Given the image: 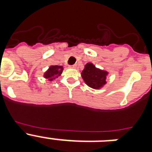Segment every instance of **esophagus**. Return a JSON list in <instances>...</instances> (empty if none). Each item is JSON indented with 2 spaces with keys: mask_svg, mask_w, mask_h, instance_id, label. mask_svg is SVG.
Wrapping results in <instances>:
<instances>
[{
  "mask_svg": "<svg viewBox=\"0 0 152 152\" xmlns=\"http://www.w3.org/2000/svg\"><path fill=\"white\" fill-rule=\"evenodd\" d=\"M76 64H73V65H70V68H76Z\"/></svg>",
  "mask_w": 152,
  "mask_h": 152,
  "instance_id": "esophagus-1",
  "label": "esophagus"
}]
</instances>
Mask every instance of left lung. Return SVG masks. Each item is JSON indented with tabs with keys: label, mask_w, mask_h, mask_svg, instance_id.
Segmentation results:
<instances>
[{
	"label": "left lung",
	"mask_w": 152,
	"mask_h": 152,
	"mask_svg": "<svg viewBox=\"0 0 152 152\" xmlns=\"http://www.w3.org/2000/svg\"><path fill=\"white\" fill-rule=\"evenodd\" d=\"M107 75L108 72L96 68L92 63L86 64L81 72V77L85 84L90 88L96 90L100 89L103 85H105Z\"/></svg>",
	"instance_id": "8db88e82"
}]
</instances>
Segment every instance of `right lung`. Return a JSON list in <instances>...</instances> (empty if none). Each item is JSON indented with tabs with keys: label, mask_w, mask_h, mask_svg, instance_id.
I'll list each match as a JSON object with an SVG mask.
<instances>
[{
	"label": "right lung",
	"mask_w": 152,
	"mask_h": 152,
	"mask_svg": "<svg viewBox=\"0 0 152 152\" xmlns=\"http://www.w3.org/2000/svg\"><path fill=\"white\" fill-rule=\"evenodd\" d=\"M63 72V67L58 66V65H51L49 68V69L47 70L46 72L44 73V77L49 80H55L57 78L58 76L61 75Z\"/></svg>",
	"instance_id": "right-lung-1"
}]
</instances>
